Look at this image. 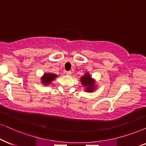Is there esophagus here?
I'll use <instances>...</instances> for the list:
<instances>
[{
  "label": "esophagus",
  "mask_w": 146,
  "mask_h": 146,
  "mask_svg": "<svg viewBox=\"0 0 146 146\" xmlns=\"http://www.w3.org/2000/svg\"><path fill=\"white\" fill-rule=\"evenodd\" d=\"M72 73V72L71 71H66V74L68 75H71Z\"/></svg>",
  "instance_id": "1"
}]
</instances>
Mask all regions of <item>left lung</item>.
Segmentation results:
<instances>
[{
	"instance_id": "1",
	"label": "left lung",
	"mask_w": 146,
	"mask_h": 146,
	"mask_svg": "<svg viewBox=\"0 0 146 146\" xmlns=\"http://www.w3.org/2000/svg\"><path fill=\"white\" fill-rule=\"evenodd\" d=\"M82 84L86 88V92H92L94 90H95L96 86L95 80L92 78L91 75L88 73H85L84 76H82L80 79Z\"/></svg>"
}]
</instances>
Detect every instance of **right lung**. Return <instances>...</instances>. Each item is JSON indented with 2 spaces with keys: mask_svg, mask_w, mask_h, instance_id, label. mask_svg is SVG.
I'll return each mask as SVG.
<instances>
[{
  "mask_svg": "<svg viewBox=\"0 0 146 146\" xmlns=\"http://www.w3.org/2000/svg\"><path fill=\"white\" fill-rule=\"evenodd\" d=\"M57 75L53 73H44L42 77V83L44 86H48L56 78Z\"/></svg>",
  "mask_w": 146,
  "mask_h": 146,
  "instance_id": "1",
  "label": "right lung"
}]
</instances>
